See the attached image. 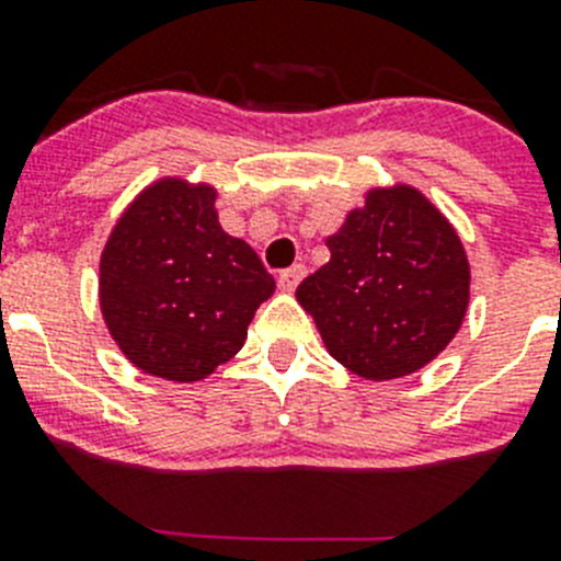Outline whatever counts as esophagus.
Masks as SVG:
<instances>
[{"instance_id": "34e87169", "label": "esophagus", "mask_w": 561, "mask_h": 561, "mask_svg": "<svg viewBox=\"0 0 561 561\" xmlns=\"http://www.w3.org/2000/svg\"><path fill=\"white\" fill-rule=\"evenodd\" d=\"M304 277H306V266L295 264V266H289V270H284L280 275H277V286H280L284 291H295L297 284H300Z\"/></svg>"}]
</instances>
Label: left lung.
I'll return each mask as SVG.
<instances>
[{
	"label": "left lung",
	"mask_w": 561,
	"mask_h": 561,
	"mask_svg": "<svg viewBox=\"0 0 561 561\" xmlns=\"http://www.w3.org/2000/svg\"><path fill=\"white\" fill-rule=\"evenodd\" d=\"M325 247L331 261L297 286V300L348 370L399 379L458 334L469 304L466 252L419 191H370Z\"/></svg>",
	"instance_id": "1"
}]
</instances>
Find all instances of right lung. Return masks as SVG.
I'll return each mask as SVG.
<instances>
[{"mask_svg":"<svg viewBox=\"0 0 561 561\" xmlns=\"http://www.w3.org/2000/svg\"><path fill=\"white\" fill-rule=\"evenodd\" d=\"M216 191L162 180L114 225L101 255V309L140 370L199 381L230 362L275 291L247 241L221 230Z\"/></svg>","mask_w":561,"mask_h":561,"instance_id":"obj_1","label":"right lung"}]
</instances>
